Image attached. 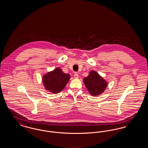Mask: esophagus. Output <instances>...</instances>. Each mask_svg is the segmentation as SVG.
<instances>
[{
	"mask_svg": "<svg viewBox=\"0 0 148 148\" xmlns=\"http://www.w3.org/2000/svg\"><path fill=\"white\" fill-rule=\"evenodd\" d=\"M74 77H75V78L77 79V78L79 77V74H77V73H74Z\"/></svg>",
	"mask_w": 148,
	"mask_h": 148,
	"instance_id": "obj_1",
	"label": "esophagus"
}]
</instances>
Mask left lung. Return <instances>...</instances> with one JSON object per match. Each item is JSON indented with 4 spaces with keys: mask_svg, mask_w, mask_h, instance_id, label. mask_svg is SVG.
Listing matches in <instances>:
<instances>
[{
    "mask_svg": "<svg viewBox=\"0 0 148 148\" xmlns=\"http://www.w3.org/2000/svg\"><path fill=\"white\" fill-rule=\"evenodd\" d=\"M84 83L89 93L92 96L100 95L104 92L107 83L95 71H92L88 77L84 79Z\"/></svg>",
    "mask_w": 148,
    "mask_h": 148,
    "instance_id": "1",
    "label": "left lung"
}]
</instances>
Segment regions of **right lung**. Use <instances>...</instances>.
Masks as SVG:
<instances>
[{
	"mask_svg": "<svg viewBox=\"0 0 148 148\" xmlns=\"http://www.w3.org/2000/svg\"><path fill=\"white\" fill-rule=\"evenodd\" d=\"M71 76L57 68L49 72L42 77V82L45 89L53 93H59L65 88Z\"/></svg>",
	"mask_w": 148,
	"mask_h": 148,
	"instance_id": "1",
	"label": "right lung"
}]
</instances>
